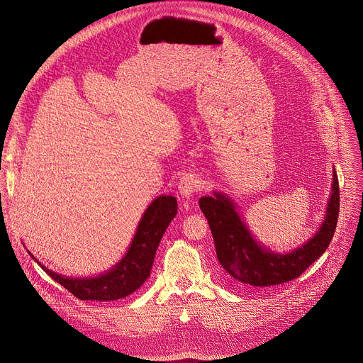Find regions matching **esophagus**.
Returning <instances> with one entry per match:
<instances>
[{"instance_id": "esophagus-1", "label": "esophagus", "mask_w": 363, "mask_h": 363, "mask_svg": "<svg viewBox=\"0 0 363 363\" xmlns=\"http://www.w3.org/2000/svg\"><path fill=\"white\" fill-rule=\"evenodd\" d=\"M199 181L192 177V175H186V177H182L179 184H178V191H179V195L182 198H189L192 196V194H195L198 189H199Z\"/></svg>"}]
</instances>
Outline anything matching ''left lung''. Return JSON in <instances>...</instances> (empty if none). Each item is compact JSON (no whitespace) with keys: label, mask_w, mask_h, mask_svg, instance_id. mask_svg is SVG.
<instances>
[{"label":"left lung","mask_w":363,"mask_h":363,"mask_svg":"<svg viewBox=\"0 0 363 363\" xmlns=\"http://www.w3.org/2000/svg\"><path fill=\"white\" fill-rule=\"evenodd\" d=\"M199 208L208 220L217 258L228 283L277 286L298 277L329 247L339 216L337 175L333 168L330 196L318 231L289 252H277L258 242L242 221L234 201L223 192L214 191L213 196H201Z\"/></svg>","instance_id":"1"}]
</instances>
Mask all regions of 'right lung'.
Instances as JSON below:
<instances>
[{"label": "right lung", "instance_id": "add662e5", "mask_svg": "<svg viewBox=\"0 0 363 363\" xmlns=\"http://www.w3.org/2000/svg\"><path fill=\"white\" fill-rule=\"evenodd\" d=\"M178 213L177 198L160 195L145 210L132 242L111 270L93 277H69L51 272L28 251L30 257L51 277L80 300L112 301L136 291L150 276L161 238Z\"/></svg>", "mask_w": 363, "mask_h": 363}]
</instances>
